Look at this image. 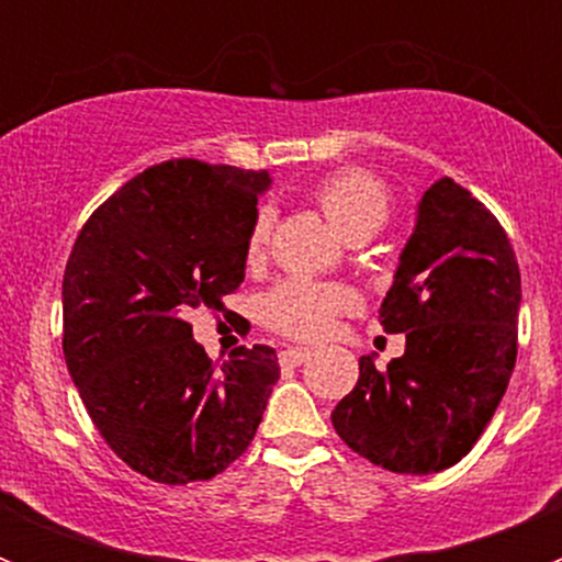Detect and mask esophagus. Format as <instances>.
<instances>
[{
  "instance_id": "esophagus-1",
  "label": "esophagus",
  "mask_w": 562,
  "mask_h": 562,
  "mask_svg": "<svg viewBox=\"0 0 562 562\" xmlns=\"http://www.w3.org/2000/svg\"><path fill=\"white\" fill-rule=\"evenodd\" d=\"M278 357H281V362H284V366H301V362L310 360L312 351L310 349H297V346H290V349H284Z\"/></svg>"
}]
</instances>
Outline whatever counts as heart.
Returning a JSON list of instances; mask_svg holds the SVG:
<instances>
[{"label": "heart", "instance_id": "heart-1", "mask_svg": "<svg viewBox=\"0 0 562 562\" xmlns=\"http://www.w3.org/2000/svg\"><path fill=\"white\" fill-rule=\"evenodd\" d=\"M315 202L326 213L340 236H374L385 227L391 216V196L374 173L362 168H346V171L329 173L324 182H317ZM272 231L270 207L252 216L250 233H247L245 256L250 265L261 261L267 252ZM355 306V295L340 284H315V281H286L276 286L265 297L261 315L276 331L297 340H317L331 329L340 312Z\"/></svg>", "mask_w": 562, "mask_h": 562}]
</instances>
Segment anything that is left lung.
I'll use <instances>...</instances> for the list:
<instances>
[{"instance_id":"1","label":"left lung","mask_w":562,"mask_h":562,"mask_svg":"<svg viewBox=\"0 0 562 562\" xmlns=\"http://www.w3.org/2000/svg\"><path fill=\"white\" fill-rule=\"evenodd\" d=\"M520 270L504 227L473 193L441 177L380 306L405 355L376 369L360 357L355 391L331 425L355 453L391 473L428 475L473 450L518 357Z\"/></svg>"}]
</instances>
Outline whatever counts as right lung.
<instances>
[{
  "label": "right lung",
  "mask_w": 562,
  "mask_h": 562,
  "mask_svg": "<svg viewBox=\"0 0 562 562\" xmlns=\"http://www.w3.org/2000/svg\"><path fill=\"white\" fill-rule=\"evenodd\" d=\"M267 171L168 160L114 191L64 270V360L89 419L132 470L207 481L250 448L276 385L270 346L216 369L186 317L245 281Z\"/></svg>",
  "instance_id": "1"
}]
</instances>
